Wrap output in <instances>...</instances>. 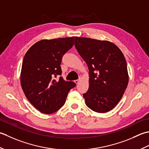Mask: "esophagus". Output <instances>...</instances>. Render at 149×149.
<instances>
[{
  "label": "esophagus",
  "instance_id": "esophagus-1",
  "mask_svg": "<svg viewBox=\"0 0 149 149\" xmlns=\"http://www.w3.org/2000/svg\"><path fill=\"white\" fill-rule=\"evenodd\" d=\"M80 81H81V78H79V79H78V80H74V83L76 84H78L79 83H80Z\"/></svg>",
  "mask_w": 149,
  "mask_h": 149
}]
</instances>
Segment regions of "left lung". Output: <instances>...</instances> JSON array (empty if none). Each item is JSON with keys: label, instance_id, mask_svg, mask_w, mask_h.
Returning a JSON list of instances; mask_svg holds the SVG:
<instances>
[{"label": "left lung", "instance_id": "8db88e82", "mask_svg": "<svg viewBox=\"0 0 149 149\" xmlns=\"http://www.w3.org/2000/svg\"><path fill=\"white\" fill-rule=\"evenodd\" d=\"M74 45L89 68V89L83 94L93 111H111L122 98L129 83L125 58L117 45L108 40L76 36Z\"/></svg>", "mask_w": 149, "mask_h": 149}]
</instances>
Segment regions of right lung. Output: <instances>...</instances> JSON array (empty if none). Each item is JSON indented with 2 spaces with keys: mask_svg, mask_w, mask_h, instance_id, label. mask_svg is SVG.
I'll return each instance as SVG.
<instances>
[{
  "mask_svg": "<svg viewBox=\"0 0 149 149\" xmlns=\"http://www.w3.org/2000/svg\"><path fill=\"white\" fill-rule=\"evenodd\" d=\"M74 36L43 39L27 51L20 72V84L29 102L42 113H55L64 105L68 93L76 86L58 75L62 74V58L74 45Z\"/></svg>",
  "mask_w": 149,
  "mask_h": 149,
  "instance_id": "obj_1",
  "label": "right lung"
}]
</instances>
